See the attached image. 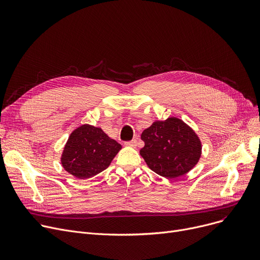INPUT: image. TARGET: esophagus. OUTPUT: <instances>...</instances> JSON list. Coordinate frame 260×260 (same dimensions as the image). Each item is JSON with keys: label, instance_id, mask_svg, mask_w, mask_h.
I'll list each match as a JSON object with an SVG mask.
<instances>
[{"label": "esophagus", "instance_id": "34e87169", "mask_svg": "<svg viewBox=\"0 0 260 260\" xmlns=\"http://www.w3.org/2000/svg\"><path fill=\"white\" fill-rule=\"evenodd\" d=\"M126 146H131V147H136L137 146V140H132L128 142H125Z\"/></svg>", "mask_w": 260, "mask_h": 260}]
</instances>
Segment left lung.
Masks as SVG:
<instances>
[{
    "instance_id": "obj_1",
    "label": "left lung",
    "mask_w": 260,
    "mask_h": 260,
    "mask_svg": "<svg viewBox=\"0 0 260 260\" xmlns=\"http://www.w3.org/2000/svg\"><path fill=\"white\" fill-rule=\"evenodd\" d=\"M140 155L147 167L167 179L178 178L194 169L202 153L196 132L177 117L156 120L141 134Z\"/></svg>"
}]
</instances>
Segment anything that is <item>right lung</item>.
I'll use <instances>...</instances> for the list:
<instances>
[{
  "label": "right lung",
  "instance_id": "add662e5",
  "mask_svg": "<svg viewBox=\"0 0 260 260\" xmlns=\"http://www.w3.org/2000/svg\"><path fill=\"white\" fill-rule=\"evenodd\" d=\"M122 148L100 127L83 124L72 132L61 155L63 169L79 179H88L111 165Z\"/></svg>",
  "mask_w": 260,
  "mask_h": 260
}]
</instances>
